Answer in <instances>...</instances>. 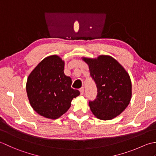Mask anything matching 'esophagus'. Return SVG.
Returning <instances> with one entry per match:
<instances>
[{
	"label": "esophagus",
	"instance_id": "1",
	"mask_svg": "<svg viewBox=\"0 0 156 156\" xmlns=\"http://www.w3.org/2000/svg\"><path fill=\"white\" fill-rule=\"evenodd\" d=\"M79 91H80V94L81 95H83V93H84V88L83 87H81L80 89H79Z\"/></svg>",
	"mask_w": 156,
	"mask_h": 156
}]
</instances>
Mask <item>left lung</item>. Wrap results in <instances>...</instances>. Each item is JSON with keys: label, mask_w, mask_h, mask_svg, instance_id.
I'll use <instances>...</instances> for the list:
<instances>
[{"label": "left lung", "mask_w": 156, "mask_h": 156, "mask_svg": "<svg viewBox=\"0 0 156 156\" xmlns=\"http://www.w3.org/2000/svg\"><path fill=\"white\" fill-rule=\"evenodd\" d=\"M89 65L90 75L97 87V96L89 101L90 110L100 120H111L121 114L131 98V81L129 74L112 57L83 58Z\"/></svg>", "instance_id": "obj_1"}]
</instances>
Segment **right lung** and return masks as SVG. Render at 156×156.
<instances>
[{
    "label": "right lung",
    "mask_w": 156,
    "mask_h": 156,
    "mask_svg": "<svg viewBox=\"0 0 156 156\" xmlns=\"http://www.w3.org/2000/svg\"><path fill=\"white\" fill-rule=\"evenodd\" d=\"M65 62L56 55L42 60L27 78L26 91L31 107L40 115L56 119L71 107L80 92L71 88V77L64 74Z\"/></svg>",
    "instance_id": "right-lung-1"
}]
</instances>
